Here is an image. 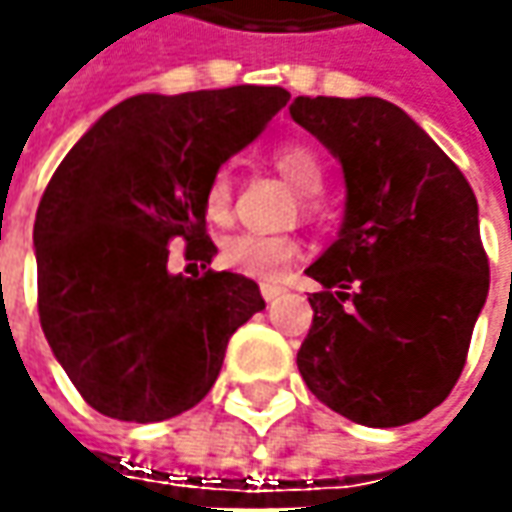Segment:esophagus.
I'll return each instance as SVG.
<instances>
[{
	"label": "esophagus",
	"mask_w": 512,
	"mask_h": 512,
	"mask_svg": "<svg viewBox=\"0 0 512 512\" xmlns=\"http://www.w3.org/2000/svg\"><path fill=\"white\" fill-rule=\"evenodd\" d=\"M285 293V287L282 285H270V282H265L262 285V296H265V302H273L276 296H282Z\"/></svg>",
	"instance_id": "34e87169"
}]
</instances>
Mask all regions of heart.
I'll return each instance as SVG.
<instances>
[{"instance_id": "heart-1", "label": "heart", "mask_w": 512, "mask_h": 512, "mask_svg": "<svg viewBox=\"0 0 512 512\" xmlns=\"http://www.w3.org/2000/svg\"><path fill=\"white\" fill-rule=\"evenodd\" d=\"M273 162L290 185L305 196H316L325 187V165L319 153L299 142H287L273 150ZM205 216L210 222L222 225L230 216L233 202V179L230 170L219 168L205 187ZM302 256V245L293 236H262V233H236L222 242V265L247 279L276 282L287 267Z\"/></svg>"}]
</instances>
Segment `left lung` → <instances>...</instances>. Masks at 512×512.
<instances>
[{
  "label": "left lung",
  "mask_w": 512,
  "mask_h": 512,
  "mask_svg": "<svg viewBox=\"0 0 512 512\" xmlns=\"http://www.w3.org/2000/svg\"><path fill=\"white\" fill-rule=\"evenodd\" d=\"M293 122L344 170L339 239L307 267L310 393L367 427H399L450 396L490 290L479 205L464 173L379 96H299Z\"/></svg>",
  "instance_id": "obj_1"
}]
</instances>
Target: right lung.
Returning <instances> with one entry per match:
<instances>
[{"instance_id": "right-lung-1", "label": "right lung", "mask_w": 512, "mask_h": 512, "mask_svg": "<svg viewBox=\"0 0 512 512\" xmlns=\"http://www.w3.org/2000/svg\"><path fill=\"white\" fill-rule=\"evenodd\" d=\"M285 88L139 93L70 148L36 210L39 322L82 399L165 422L213 387L230 336L265 299L242 273L173 276L168 245L210 265L205 187L285 108Z\"/></svg>"}]
</instances>
